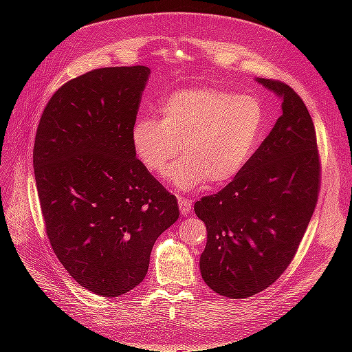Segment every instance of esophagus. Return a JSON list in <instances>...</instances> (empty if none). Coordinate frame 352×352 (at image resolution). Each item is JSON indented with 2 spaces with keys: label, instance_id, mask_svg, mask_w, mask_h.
I'll use <instances>...</instances> for the list:
<instances>
[{
  "label": "esophagus",
  "instance_id": "34e87169",
  "mask_svg": "<svg viewBox=\"0 0 352 352\" xmlns=\"http://www.w3.org/2000/svg\"><path fill=\"white\" fill-rule=\"evenodd\" d=\"M177 204H179V210L182 214H189L190 210H192V201L188 199V198H177Z\"/></svg>",
  "mask_w": 352,
  "mask_h": 352
}]
</instances>
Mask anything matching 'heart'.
I'll use <instances>...</instances> for the list:
<instances>
[{
	"instance_id": "heart-1",
	"label": "heart",
	"mask_w": 352,
	"mask_h": 352,
	"mask_svg": "<svg viewBox=\"0 0 352 352\" xmlns=\"http://www.w3.org/2000/svg\"><path fill=\"white\" fill-rule=\"evenodd\" d=\"M162 120L141 117L133 124L136 157L151 173H162L180 190L206 182L223 185L248 164L264 131V109L252 95L202 87L179 91L160 107Z\"/></svg>"
}]
</instances>
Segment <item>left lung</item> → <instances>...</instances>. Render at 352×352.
I'll return each mask as SVG.
<instances>
[{
	"label": "left lung",
	"instance_id": "8db88e82",
	"mask_svg": "<svg viewBox=\"0 0 352 352\" xmlns=\"http://www.w3.org/2000/svg\"><path fill=\"white\" fill-rule=\"evenodd\" d=\"M257 82L282 98V116L242 172L194 206L207 228L202 279L233 300L279 279L295 257L320 190L317 138L304 101L280 80Z\"/></svg>",
	"mask_w": 352,
	"mask_h": 352
}]
</instances>
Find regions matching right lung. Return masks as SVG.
<instances>
[{"mask_svg": "<svg viewBox=\"0 0 352 352\" xmlns=\"http://www.w3.org/2000/svg\"><path fill=\"white\" fill-rule=\"evenodd\" d=\"M145 66L102 67L58 88L41 116L34 170L47 236L72 278L111 298L148 272L179 219L175 195L136 158L132 129Z\"/></svg>", "mask_w": 352, "mask_h": 352, "instance_id": "1", "label": "right lung"}]
</instances>
